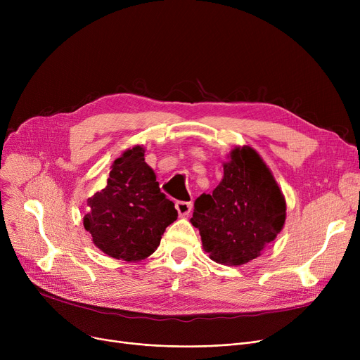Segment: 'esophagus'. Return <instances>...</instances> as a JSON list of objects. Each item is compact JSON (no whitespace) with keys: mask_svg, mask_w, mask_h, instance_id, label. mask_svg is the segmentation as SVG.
I'll return each instance as SVG.
<instances>
[{"mask_svg":"<svg viewBox=\"0 0 360 360\" xmlns=\"http://www.w3.org/2000/svg\"><path fill=\"white\" fill-rule=\"evenodd\" d=\"M175 207H176V212L181 217H185L190 214L191 209H193V202L191 201H176L175 202Z\"/></svg>","mask_w":360,"mask_h":360,"instance_id":"esophagus-1","label":"esophagus"}]
</instances>
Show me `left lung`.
I'll use <instances>...</instances> for the list:
<instances>
[{
	"mask_svg": "<svg viewBox=\"0 0 360 360\" xmlns=\"http://www.w3.org/2000/svg\"><path fill=\"white\" fill-rule=\"evenodd\" d=\"M286 200L269 166L250 146L235 147L223 163L213 194L194 202L193 226L204 251L226 266H242L261 255L285 226Z\"/></svg>",
	"mask_w": 360,
	"mask_h": 360,
	"instance_id": "8db88e82",
	"label": "left lung"
}]
</instances>
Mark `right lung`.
<instances>
[{
  "label": "right lung",
  "mask_w": 360,
  "mask_h": 360,
  "mask_svg": "<svg viewBox=\"0 0 360 360\" xmlns=\"http://www.w3.org/2000/svg\"><path fill=\"white\" fill-rule=\"evenodd\" d=\"M84 229L106 255L140 261L153 254L165 229L178 219L175 204L160 191L144 148L134 146L113 162L108 184L87 200Z\"/></svg>",
  "instance_id": "obj_1"
}]
</instances>
